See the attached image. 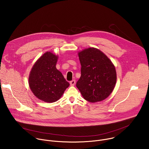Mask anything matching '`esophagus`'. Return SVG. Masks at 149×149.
<instances>
[{
  "label": "esophagus",
  "mask_w": 149,
  "mask_h": 149,
  "mask_svg": "<svg viewBox=\"0 0 149 149\" xmlns=\"http://www.w3.org/2000/svg\"><path fill=\"white\" fill-rule=\"evenodd\" d=\"M70 85L71 86H74V85L75 84V79H74V80H72V81H70Z\"/></svg>",
  "instance_id": "34e87169"
}]
</instances>
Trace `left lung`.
<instances>
[{
	"instance_id": "1",
	"label": "left lung",
	"mask_w": 149,
	"mask_h": 149,
	"mask_svg": "<svg viewBox=\"0 0 149 149\" xmlns=\"http://www.w3.org/2000/svg\"><path fill=\"white\" fill-rule=\"evenodd\" d=\"M81 75L76 86L83 98L97 102L107 98L117 81L114 65L107 56L95 48H88L78 53Z\"/></svg>"
}]
</instances>
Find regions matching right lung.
Listing matches in <instances>:
<instances>
[{
	"label": "right lung",
	"mask_w": 149,
	"mask_h": 149,
	"mask_svg": "<svg viewBox=\"0 0 149 149\" xmlns=\"http://www.w3.org/2000/svg\"><path fill=\"white\" fill-rule=\"evenodd\" d=\"M58 55L47 51L34 63L29 76L31 90L40 100L46 102L58 101L70 84L56 69Z\"/></svg>",
	"instance_id": "right-lung-1"
}]
</instances>
